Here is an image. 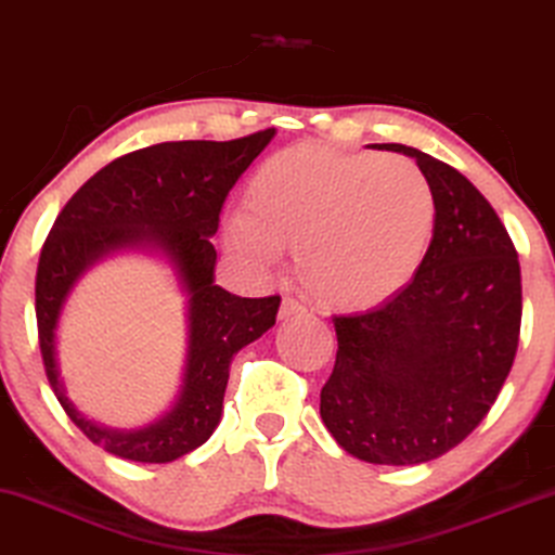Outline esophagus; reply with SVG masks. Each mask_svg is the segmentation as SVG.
Returning <instances> with one entry per match:
<instances>
[{"instance_id": "obj_1", "label": "esophagus", "mask_w": 555, "mask_h": 555, "mask_svg": "<svg viewBox=\"0 0 555 555\" xmlns=\"http://www.w3.org/2000/svg\"><path fill=\"white\" fill-rule=\"evenodd\" d=\"M302 312H305V305L297 302L295 297H285L283 305H280L278 318H280V320H291V318H295V315H302Z\"/></svg>"}]
</instances>
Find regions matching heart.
<instances>
[{"instance_id":"heart-1","label":"heart","mask_w":555,"mask_h":555,"mask_svg":"<svg viewBox=\"0 0 555 555\" xmlns=\"http://www.w3.org/2000/svg\"><path fill=\"white\" fill-rule=\"evenodd\" d=\"M436 197L398 155L295 144L270 155L245 190V212L222 222L235 258L270 268L295 250L302 291L323 308L367 310L398 295L428 255Z\"/></svg>"}]
</instances>
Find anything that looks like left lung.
I'll use <instances>...</instances> for the list:
<instances>
[{"instance_id":"left-lung-1","label":"left lung","mask_w":555,"mask_h":555,"mask_svg":"<svg viewBox=\"0 0 555 555\" xmlns=\"http://www.w3.org/2000/svg\"><path fill=\"white\" fill-rule=\"evenodd\" d=\"M436 197L428 255L398 295L333 318L337 356L320 415L365 463L417 465L478 428L518 350L520 264L491 203L455 167L405 144Z\"/></svg>"}]
</instances>
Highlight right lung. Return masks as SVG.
<instances>
[{
	"label": "right lung",
	"mask_w": 555,
	"mask_h": 555,
	"mask_svg": "<svg viewBox=\"0 0 555 555\" xmlns=\"http://www.w3.org/2000/svg\"><path fill=\"white\" fill-rule=\"evenodd\" d=\"M275 130L230 142L184 140L112 159L79 188L42 245L35 283L39 350L47 380L69 421L104 451L138 463H170L212 436L222 415L230 363L237 350L275 325L280 295L240 297L215 285L224 197ZM152 246L173 262L189 293V365L179 403L140 431H112L79 414L56 367L61 305L85 269L117 249Z\"/></svg>",
	"instance_id": "obj_1"
}]
</instances>
